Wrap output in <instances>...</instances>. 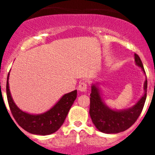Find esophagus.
<instances>
[{"label":"esophagus","instance_id":"obj_1","mask_svg":"<svg viewBox=\"0 0 155 155\" xmlns=\"http://www.w3.org/2000/svg\"><path fill=\"white\" fill-rule=\"evenodd\" d=\"M78 90L82 92H86L87 91V83L85 81H82L78 85Z\"/></svg>","mask_w":155,"mask_h":155}]
</instances>
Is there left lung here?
I'll list each match as a JSON object with an SVG mask.
<instances>
[{"instance_id": "obj_1", "label": "left lung", "mask_w": 155, "mask_h": 155, "mask_svg": "<svg viewBox=\"0 0 155 155\" xmlns=\"http://www.w3.org/2000/svg\"><path fill=\"white\" fill-rule=\"evenodd\" d=\"M135 64L145 74L143 64L137 54H134ZM147 77L143 84L144 93L140 100L132 107L128 109L116 110L111 109L104 102L100 93L99 83L91 84L90 94L89 114L92 123L100 132L104 134H118L127 130L136 122L142 112L147 98Z\"/></svg>"}]
</instances>
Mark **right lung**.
<instances>
[{
    "instance_id": "1",
    "label": "right lung",
    "mask_w": 155,
    "mask_h": 155,
    "mask_svg": "<svg viewBox=\"0 0 155 155\" xmlns=\"http://www.w3.org/2000/svg\"><path fill=\"white\" fill-rule=\"evenodd\" d=\"M9 74L7 79V98L12 116L20 127L27 132L37 135H50L61 128L70 109L77 98V90L64 94L48 111L41 114H30L21 110L14 102L9 89Z\"/></svg>"
}]
</instances>
